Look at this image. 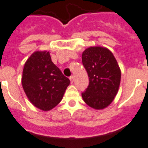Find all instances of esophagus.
<instances>
[{
    "label": "esophagus",
    "mask_w": 148,
    "mask_h": 148,
    "mask_svg": "<svg viewBox=\"0 0 148 148\" xmlns=\"http://www.w3.org/2000/svg\"><path fill=\"white\" fill-rule=\"evenodd\" d=\"M69 79H70V81H71V83H73L74 81V76H71V77H69Z\"/></svg>",
    "instance_id": "esophagus-1"
}]
</instances>
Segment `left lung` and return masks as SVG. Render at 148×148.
I'll return each instance as SVG.
<instances>
[{"label":"left lung","mask_w":148,"mask_h":148,"mask_svg":"<svg viewBox=\"0 0 148 148\" xmlns=\"http://www.w3.org/2000/svg\"><path fill=\"white\" fill-rule=\"evenodd\" d=\"M89 85L82 93L84 102L94 109L108 106L118 92L121 71L112 52L106 48L90 47L82 55Z\"/></svg>","instance_id":"left-lung-1"}]
</instances>
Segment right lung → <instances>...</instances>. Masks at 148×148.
Returning <instances> with one entry per match:
<instances>
[{
    "instance_id": "add662e5",
    "label": "right lung",
    "mask_w": 148,
    "mask_h": 148,
    "mask_svg": "<svg viewBox=\"0 0 148 148\" xmlns=\"http://www.w3.org/2000/svg\"><path fill=\"white\" fill-rule=\"evenodd\" d=\"M70 84L51 61L49 51H35L25 63L22 86L30 102L42 110L57 106Z\"/></svg>"
}]
</instances>
